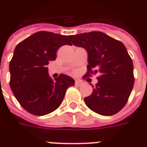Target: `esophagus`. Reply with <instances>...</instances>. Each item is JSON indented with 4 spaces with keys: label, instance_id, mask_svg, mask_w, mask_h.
<instances>
[{
    "label": "esophagus",
    "instance_id": "1",
    "mask_svg": "<svg viewBox=\"0 0 147 147\" xmlns=\"http://www.w3.org/2000/svg\"><path fill=\"white\" fill-rule=\"evenodd\" d=\"M75 84H76V86H81V85H82V82L80 80H76Z\"/></svg>",
    "mask_w": 147,
    "mask_h": 147
}]
</instances>
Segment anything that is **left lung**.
Masks as SVG:
<instances>
[{
  "mask_svg": "<svg viewBox=\"0 0 147 147\" xmlns=\"http://www.w3.org/2000/svg\"><path fill=\"white\" fill-rule=\"evenodd\" d=\"M68 36L72 44L87 51L85 76L100 73L98 83L92 85V94L84 99L85 105L100 115L117 114L127 102L134 84L133 62L125 46L99 31Z\"/></svg>",
  "mask_w": 147,
  "mask_h": 147,
  "instance_id": "8db88e82",
  "label": "left lung"
}]
</instances>
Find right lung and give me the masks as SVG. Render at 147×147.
<instances>
[{"label":"right lung","mask_w":147,"mask_h":147,"mask_svg":"<svg viewBox=\"0 0 147 147\" xmlns=\"http://www.w3.org/2000/svg\"><path fill=\"white\" fill-rule=\"evenodd\" d=\"M64 45H71L66 36L40 31L15 48L9 65L10 88L22 107L33 115L43 116L57 109L67 88L75 85L66 75L53 80L48 73L47 65Z\"/></svg>","instance_id":"add662e5"}]
</instances>
